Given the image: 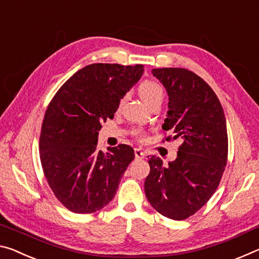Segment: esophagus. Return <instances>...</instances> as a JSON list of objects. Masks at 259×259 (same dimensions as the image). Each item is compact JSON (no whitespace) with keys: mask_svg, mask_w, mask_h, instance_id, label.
Segmentation results:
<instances>
[{"mask_svg":"<svg viewBox=\"0 0 259 259\" xmlns=\"http://www.w3.org/2000/svg\"><path fill=\"white\" fill-rule=\"evenodd\" d=\"M135 156H136V159L142 160L145 157V153H144L142 150H139V148H135Z\"/></svg>","mask_w":259,"mask_h":259,"instance_id":"1","label":"esophagus"}]
</instances>
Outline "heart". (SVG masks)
I'll return each mask as SVG.
<instances>
[{
  "instance_id": "1",
  "label": "heart",
  "mask_w": 259,
  "mask_h": 259,
  "mask_svg": "<svg viewBox=\"0 0 259 259\" xmlns=\"http://www.w3.org/2000/svg\"><path fill=\"white\" fill-rule=\"evenodd\" d=\"M139 95L140 98L144 100L146 105H150L155 100H162L163 99V89L155 81H144L142 84L139 85ZM136 135L138 137H142V133L140 131H136Z\"/></svg>"
}]
</instances>
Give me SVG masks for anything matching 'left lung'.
I'll list each match as a JSON object with an SVG mask.
<instances>
[{"label":"left lung","instance_id":"obj_1","mask_svg":"<svg viewBox=\"0 0 259 259\" xmlns=\"http://www.w3.org/2000/svg\"><path fill=\"white\" fill-rule=\"evenodd\" d=\"M153 75L169 96L165 140L179 138L176 160L164 166L148 156L145 194L157 212L183 221L208 202L217 190L227 162V129L221 102L208 83L185 68H154Z\"/></svg>","mask_w":259,"mask_h":259}]
</instances>
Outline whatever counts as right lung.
I'll use <instances>...</instances> for the list:
<instances>
[{"label": "right lung", "instance_id": "add662e5", "mask_svg": "<svg viewBox=\"0 0 259 259\" xmlns=\"http://www.w3.org/2000/svg\"><path fill=\"white\" fill-rule=\"evenodd\" d=\"M143 73V65H89L69 77L48 106L40 159L56 198L71 211H98L116 194L135 152L125 144L98 151V131Z\"/></svg>", "mask_w": 259, "mask_h": 259}]
</instances>
